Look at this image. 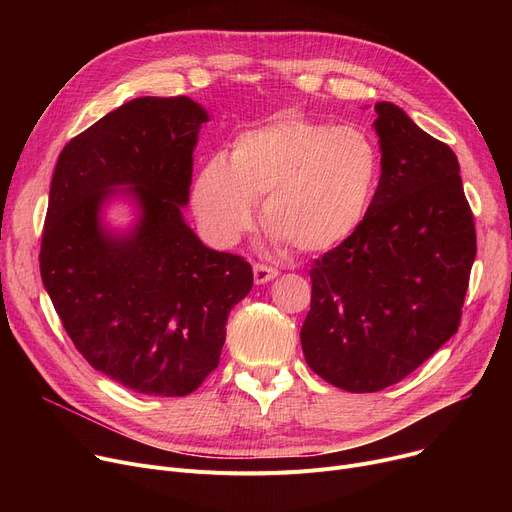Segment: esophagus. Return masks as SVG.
I'll return each instance as SVG.
<instances>
[{
  "mask_svg": "<svg viewBox=\"0 0 512 512\" xmlns=\"http://www.w3.org/2000/svg\"><path fill=\"white\" fill-rule=\"evenodd\" d=\"M253 276H255V284H267L278 276V270H274V267H270V265L255 263L253 265Z\"/></svg>",
  "mask_w": 512,
  "mask_h": 512,
  "instance_id": "obj_1",
  "label": "esophagus"
}]
</instances>
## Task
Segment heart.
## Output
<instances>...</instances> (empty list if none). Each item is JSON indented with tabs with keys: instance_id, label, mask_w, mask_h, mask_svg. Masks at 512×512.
<instances>
[{
	"instance_id": "obj_1",
	"label": "heart",
	"mask_w": 512,
	"mask_h": 512,
	"mask_svg": "<svg viewBox=\"0 0 512 512\" xmlns=\"http://www.w3.org/2000/svg\"><path fill=\"white\" fill-rule=\"evenodd\" d=\"M380 172V147L365 128L286 112L240 132L230 159L205 161L193 182V211L205 240L226 249L253 226L263 197L274 240L321 253L359 230Z\"/></svg>"
}]
</instances>
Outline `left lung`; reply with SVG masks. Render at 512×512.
I'll return each mask as SVG.
<instances>
[{
	"mask_svg": "<svg viewBox=\"0 0 512 512\" xmlns=\"http://www.w3.org/2000/svg\"><path fill=\"white\" fill-rule=\"evenodd\" d=\"M375 114L378 193L359 230L313 263L301 330L309 367L346 392L400 382L456 334L477 253L452 149L390 101Z\"/></svg>",
	"mask_w": 512,
	"mask_h": 512,
	"instance_id": "obj_1",
	"label": "left lung"
}]
</instances>
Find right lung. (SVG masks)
Listing matches in <instances>:
<instances>
[{
	"label": "right lung",
	"mask_w": 512,
	"mask_h": 512,
	"mask_svg": "<svg viewBox=\"0 0 512 512\" xmlns=\"http://www.w3.org/2000/svg\"><path fill=\"white\" fill-rule=\"evenodd\" d=\"M209 122L191 97H137L74 137L49 188L41 278L78 353L124 388L186 396L218 367L251 265L184 222L193 151ZM126 200V229L106 207Z\"/></svg>",
	"instance_id": "1"
}]
</instances>
